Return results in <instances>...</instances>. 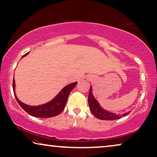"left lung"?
I'll list each match as a JSON object with an SVG mask.
<instances>
[{
  "mask_svg": "<svg viewBox=\"0 0 157 157\" xmlns=\"http://www.w3.org/2000/svg\"><path fill=\"white\" fill-rule=\"evenodd\" d=\"M88 101H89L90 110H91V113L95 116V117L98 119L101 120H116L121 119V117H126L128 113H130V111L124 113L123 114H117L115 113L110 112L105 110L100 106V104H98V101L94 98V96L92 94V89L91 87H90L89 90V98H88Z\"/></svg>",
  "mask_w": 157,
  "mask_h": 157,
  "instance_id": "obj_1",
  "label": "left lung"
}]
</instances>
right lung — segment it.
<instances>
[{
    "mask_svg": "<svg viewBox=\"0 0 157 157\" xmlns=\"http://www.w3.org/2000/svg\"><path fill=\"white\" fill-rule=\"evenodd\" d=\"M28 53H29V52L23 55L22 58L25 56ZM76 84L77 82H75L67 85L63 89H62L61 91L52 100L46 103V104L39 105V106H29V105L25 104L24 103L21 102L17 98L16 93H15L14 78L13 81V89L14 95L17 102L21 106V108L26 111L29 114L35 117L49 118L59 115L63 110V109L65 108L66 101H67L68 95H69L70 92L72 91L73 89L76 86Z\"/></svg>",
    "mask_w": 157,
    "mask_h": 157,
    "instance_id": "1",
    "label": "right lung"
}]
</instances>
